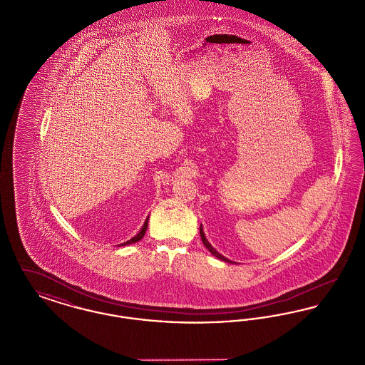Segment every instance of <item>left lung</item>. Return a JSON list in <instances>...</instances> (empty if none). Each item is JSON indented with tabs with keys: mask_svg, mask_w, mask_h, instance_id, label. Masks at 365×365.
Wrapping results in <instances>:
<instances>
[{
	"mask_svg": "<svg viewBox=\"0 0 365 365\" xmlns=\"http://www.w3.org/2000/svg\"><path fill=\"white\" fill-rule=\"evenodd\" d=\"M200 235H201V240H202V243L205 245V247L208 249L209 252L215 256V257H217V259H220V260L226 261V262H232V261L228 260V259H226L225 256H222L220 253H217L213 247H212V245L208 242V240L205 238V234H204V230H202V226H200Z\"/></svg>",
	"mask_w": 365,
	"mask_h": 365,
	"instance_id": "left-lung-1",
	"label": "left lung"
}]
</instances>
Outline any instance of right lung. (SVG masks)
Returning a JSON list of instances; mask_svg holds the SVG:
<instances>
[{
	"instance_id": "add662e5",
	"label": "right lung",
	"mask_w": 365,
	"mask_h": 365,
	"mask_svg": "<svg viewBox=\"0 0 365 365\" xmlns=\"http://www.w3.org/2000/svg\"><path fill=\"white\" fill-rule=\"evenodd\" d=\"M148 222H149V217L145 220V223H143V227L140 228V231H139L138 234L134 237V238H131L130 241H127V242L123 243V245H130V243H135L140 241L142 238H143V235H145V232H146V228H148Z\"/></svg>"
}]
</instances>
